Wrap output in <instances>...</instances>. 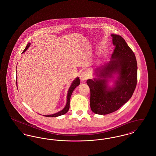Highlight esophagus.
Returning <instances> with one entry per match:
<instances>
[{
	"label": "esophagus",
	"instance_id": "obj_1",
	"mask_svg": "<svg viewBox=\"0 0 156 156\" xmlns=\"http://www.w3.org/2000/svg\"><path fill=\"white\" fill-rule=\"evenodd\" d=\"M89 77V75L88 74V73L86 71H84L80 75V80L82 81H85Z\"/></svg>",
	"mask_w": 156,
	"mask_h": 156
}]
</instances>
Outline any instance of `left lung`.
<instances>
[{"instance_id": "obj_1", "label": "left lung", "mask_w": 156, "mask_h": 156, "mask_svg": "<svg viewBox=\"0 0 156 156\" xmlns=\"http://www.w3.org/2000/svg\"><path fill=\"white\" fill-rule=\"evenodd\" d=\"M115 46L110 61L94 69L97 77L87 80L90 90V108L98 115L113 113L131 98L137 82V64L134 53L123 37L111 34ZM114 85H108L114 78Z\"/></svg>"}]
</instances>
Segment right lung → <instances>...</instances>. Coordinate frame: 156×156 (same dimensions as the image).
<instances>
[{
    "instance_id": "obj_1",
    "label": "right lung",
    "mask_w": 156,
    "mask_h": 156,
    "mask_svg": "<svg viewBox=\"0 0 156 156\" xmlns=\"http://www.w3.org/2000/svg\"><path fill=\"white\" fill-rule=\"evenodd\" d=\"M30 44L31 43H29L25 50H23V53H24L25 51H26V50L27 49L29 48V47L30 46ZM80 84V79L79 77H77L74 79L73 80V82L71 84V86H70L69 90H68V92H67V102H66V105L65 107H64V108L63 110H62L61 111L58 112L56 113H55V114H53V115H43L45 117H58V116H60V115H65L66 114V113L69 111V107H70V97H71V95L73 91V90L75 89V88L78 86Z\"/></svg>"
}]
</instances>
